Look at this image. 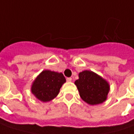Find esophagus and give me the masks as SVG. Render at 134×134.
I'll return each instance as SVG.
<instances>
[{
	"mask_svg": "<svg viewBox=\"0 0 134 134\" xmlns=\"http://www.w3.org/2000/svg\"><path fill=\"white\" fill-rule=\"evenodd\" d=\"M67 82H71V81H72V78L68 77V78H67Z\"/></svg>",
	"mask_w": 134,
	"mask_h": 134,
	"instance_id": "obj_1",
	"label": "esophagus"
}]
</instances>
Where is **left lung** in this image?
<instances>
[{
  "mask_svg": "<svg viewBox=\"0 0 134 134\" xmlns=\"http://www.w3.org/2000/svg\"><path fill=\"white\" fill-rule=\"evenodd\" d=\"M74 83L81 98L91 105L103 103L110 90L109 84L106 80L91 70L80 72L79 79Z\"/></svg>",
  "mask_w": 134,
  "mask_h": 134,
  "instance_id": "obj_1",
  "label": "left lung"
}]
</instances>
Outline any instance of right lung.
I'll list each match as a JSON object with an SVG mask.
<instances>
[{"label":"right lung","mask_w":134,"mask_h":134,"mask_svg":"<svg viewBox=\"0 0 134 134\" xmlns=\"http://www.w3.org/2000/svg\"><path fill=\"white\" fill-rule=\"evenodd\" d=\"M65 82L66 79L62 73L45 70L33 81L31 92L38 100L43 102H49L58 95Z\"/></svg>","instance_id":"right-lung-1"}]
</instances>
